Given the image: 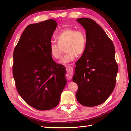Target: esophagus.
<instances>
[{
    "instance_id": "esophagus-1",
    "label": "esophagus",
    "mask_w": 131,
    "mask_h": 131,
    "mask_svg": "<svg viewBox=\"0 0 131 131\" xmlns=\"http://www.w3.org/2000/svg\"><path fill=\"white\" fill-rule=\"evenodd\" d=\"M66 77L68 79L70 80L72 79L73 75V69L72 67L68 66L66 68Z\"/></svg>"
}]
</instances>
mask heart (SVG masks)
Wrapping results in <instances>:
<instances>
[{
  "instance_id": "b5f03b06",
  "label": "heart",
  "mask_w": 131,
  "mask_h": 131,
  "mask_svg": "<svg viewBox=\"0 0 131 131\" xmlns=\"http://www.w3.org/2000/svg\"><path fill=\"white\" fill-rule=\"evenodd\" d=\"M57 42H53L50 46V53L54 59H60L65 48L67 53L63 56L61 63L67 64L74 61L77 54L84 53L88 44L86 31L83 29L66 28L61 30L54 37Z\"/></svg>"
}]
</instances>
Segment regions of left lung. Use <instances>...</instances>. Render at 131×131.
Wrapping results in <instances>:
<instances>
[{
    "label": "left lung",
    "mask_w": 131,
    "mask_h": 131,
    "mask_svg": "<svg viewBox=\"0 0 131 131\" xmlns=\"http://www.w3.org/2000/svg\"><path fill=\"white\" fill-rule=\"evenodd\" d=\"M77 21L86 30L88 44L77 62L73 78L78 87L76 97L82 105L95 106L104 103L115 87V50L112 40L94 20L80 18Z\"/></svg>",
    "instance_id": "8db88e82"
}]
</instances>
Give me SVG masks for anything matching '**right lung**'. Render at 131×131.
<instances>
[{
  "label": "right lung",
  "instance_id": "1",
  "mask_svg": "<svg viewBox=\"0 0 131 131\" xmlns=\"http://www.w3.org/2000/svg\"><path fill=\"white\" fill-rule=\"evenodd\" d=\"M53 19L28 26L15 46L13 74L18 94L39 110L54 108L66 86V68L50 53L51 37L56 28Z\"/></svg>",
  "mask_w": 131,
  "mask_h": 131
}]
</instances>
